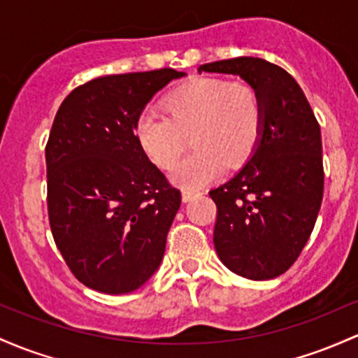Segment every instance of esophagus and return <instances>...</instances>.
I'll list each match as a JSON object with an SVG mask.
<instances>
[{
  "label": "esophagus",
  "mask_w": 358,
  "mask_h": 358,
  "mask_svg": "<svg viewBox=\"0 0 358 358\" xmlns=\"http://www.w3.org/2000/svg\"><path fill=\"white\" fill-rule=\"evenodd\" d=\"M195 195H197V194H195V192H192V190H183V192H182V200H183V202H190V200L194 199Z\"/></svg>",
  "instance_id": "obj_1"
}]
</instances>
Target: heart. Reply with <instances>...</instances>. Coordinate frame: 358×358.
<instances>
[{"instance_id": "1", "label": "heart", "mask_w": 358, "mask_h": 358, "mask_svg": "<svg viewBox=\"0 0 358 358\" xmlns=\"http://www.w3.org/2000/svg\"><path fill=\"white\" fill-rule=\"evenodd\" d=\"M163 110L146 108L141 113L136 122L137 144L151 163L170 170L190 134L195 151L171 171L173 182L190 190L215 178L226 163H245L260 139L262 101L246 83L195 78L168 93Z\"/></svg>"}]
</instances>
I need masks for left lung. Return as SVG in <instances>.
Listing matches in <instances>:
<instances>
[{
  "label": "left lung",
  "mask_w": 358,
  "mask_h": 358,
  "mask_svg": "<svg viewBox=\"0 0 358 358\" xmlns=\"http://www.w3.org/2000/svg\"><path fill=\"white\" fill-rule=\"evenodd\" d=\"M202 71L239 76L260 96L263 124L253 155L209 195L217 206L214 246L221 262L250 280H270L297 260L320 212V124L297 81L265 59H226Z\"/></svg>",
  "instance_id": "left-lung-1"
}]
</instances>
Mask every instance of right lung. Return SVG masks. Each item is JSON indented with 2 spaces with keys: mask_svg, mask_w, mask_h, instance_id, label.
Wrapping results in <instances>:
<instances>
[{
  "mask_svg": "<svg viewBox=\"0 0 358 358\" xmlns=\"http://www.w3.org/2000/svg\"><path fill=\"white\" fill-rule=\"evenodd\" d=\"M175 69L101 76L59 107L45 146L47 209L62 258L86 287L129 294L159 268L182 203L136 139V122Z\"/></svg>",
  "mask_w": 358,
  "mask_h": 358,
  "instance_id": "add662e5",
  "label": "right lung"
}]
</instances>
